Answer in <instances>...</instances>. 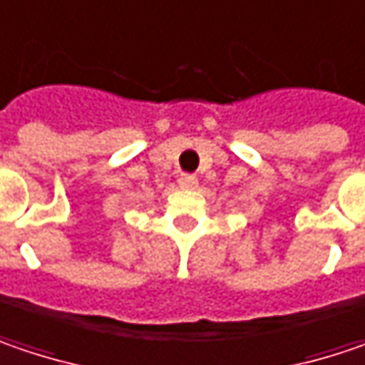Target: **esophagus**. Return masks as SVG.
Instances as JSON below:
<instances>
[{
	"label": "esophagus",
	"mask_w": 365,
	"mask_h": 365,
	"mask_svg": "<svg viewBox=\"0 0 365 365\" xmlns=\"http://www.w3.org/2000/svg\"><path fill=\"white\" fill-rule=\"evenodd\" d=\"M178 183H180V187H183V190H194V187L198 185V180H196V175L182 173V175H180V180H178Z\"/></svg>",
	"instance_id": "1"
}]
</instances>
